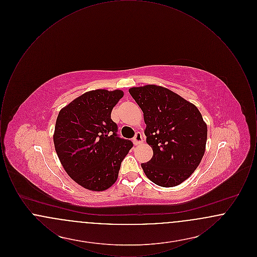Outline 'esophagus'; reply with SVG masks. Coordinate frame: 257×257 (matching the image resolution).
<instances>
[{
	"label": "esophagus",
	"instance_id": "34e87169",
	"mask_svg": "<svg viewBox=\"0 0 257 257\" xmlns=\"http://www.w3.org/2000/svg\"><path fill=\"white\" fill-rule=\"evenodd\" d=\"M142 142H143V136L140 132H137L135 135L134 139H133V143H134L135 146H138Z\"/></svg>",
	"mask_w": 257,
	"mask_h": 257
}]
</instances>
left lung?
Returning <instances> with one entry per match:
<instances>
[{"label":"left lung","mask_w":257,"mask_h":257,"mask_svg":"<svg viewBox=\"0 0 257 257\" xmlns=\"http://www.w3.org/2000/svg\"><path fill=\"white\" fill-rule=\"evenodd\" d=\"M144 112L153 156L142 168L153 183L174 187L198 167L205 151L207 126L196 106L170 89L147 85L129 89Z\"/></svg>","instance_id":"left-lung-1"}]
</instances>
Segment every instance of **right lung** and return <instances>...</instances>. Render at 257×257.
Returning <instances> with one entry per match:
<instances>
[{"label":"right lung","instance_id":"obj_1","mask_svg":"<svg viewBox=\"0 0 257 257\" xmlns=\"http://www.w3.org/2000/svg\"><path fill=\"white\" fill-rule=\"evenodd\" d=\"M123 91L96 89L76 98L57 117L54 145L63 169L76 183L104 191L114 183L133 143L119 138L110 118Z\"/></svg>","mask_w":257,"mask_h":257}]
</instances>
